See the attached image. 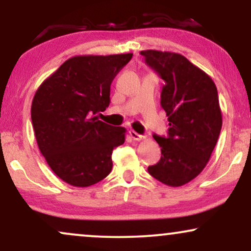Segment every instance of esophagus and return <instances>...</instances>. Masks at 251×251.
Instances as JSON below:
<instances>
[{
    "label": "esophagus",
    "mask_w": 251,
    "mask_h": 251,
    "mask_svg": "<svg viewBox=\"0 0 251 251\" xmlns=\"http://www.w3.org/2000/svg\"><path fill=\"white\" fill-rule=\"evenodd\" d=\"M128 134H129V137H131L133 140H142L144 138V135L137 133V132L133 131V129H131V131L128 132Z\"/></svg>",
    "instance_id": "1"
}]
</instances>
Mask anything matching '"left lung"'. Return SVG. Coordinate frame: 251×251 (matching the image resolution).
I'll use <instances>...</instances> for the list:
<instances>
[{"label": "left lung", "instance_id": "8db88e82", "mask_svg": "<svg viewBox=\"0 0 251 251\" xmlns=\"http://www.w3.org/2000/svg\"><path fill=\"white\" fill-rule=\"evenodd\" d=\"M140 54L165 82L160 105L170 126L168 137L153 134L162 157L148 171L166 185L181 186L203 171L220 137L217 88L205 72L180 54L152 50Z\"/></svg>", "mask_w": 251, "mask_h": 251}]
</instances>
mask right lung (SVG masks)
Listing matches in <instances>:
<instances>
[{
	"label": "right lung",
	"instance_id": "obj_1",
	"mask_svg": "<svg viewBox=\"0 0 251 251\" xmlns=\"http://www.w3.org/2000/svg\"><path fill=\"white\" fill-rule=\"evenodd\" d=\"M133 54L68 59L37 88L31 123L40 151L57 177L86 188L107 177L112 151L125 142L124 127L97 114L109 105L111 83Z\"/></svg>",
	"mask_w": 251,
	"mask_h": 251
}]
</instances>
